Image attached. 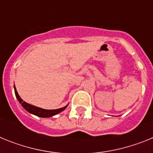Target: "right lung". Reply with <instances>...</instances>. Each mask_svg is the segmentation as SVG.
<instances>
[{
	"label": "right lung",
	"instance_id": "add662e5",
	"mask_svg": "<svg viewBox=\"0 0 153 153\" xmlns=\"http://www.w3.org/2000/svg\"><path fill=\"white\" fill-rule=\"evenodd\" d=\"M14 92H15V96L17 97V100L19 101V102L21 104V106L26 109L28 113H31V114H33L36 117H42V118H47V117H53L55 115L58 114V113H61L62 111H63L67 107L68 104L67 106H65L64 107L60 108V109H42V108L37 107V106H33L31 104L27 103V102H24L22 99L20 97V96L18 95V93H17V90H16V87L14 86Z\"/></svg>",
	"mask_w": 153,
	"mask_h": 153
}]
</instances>
